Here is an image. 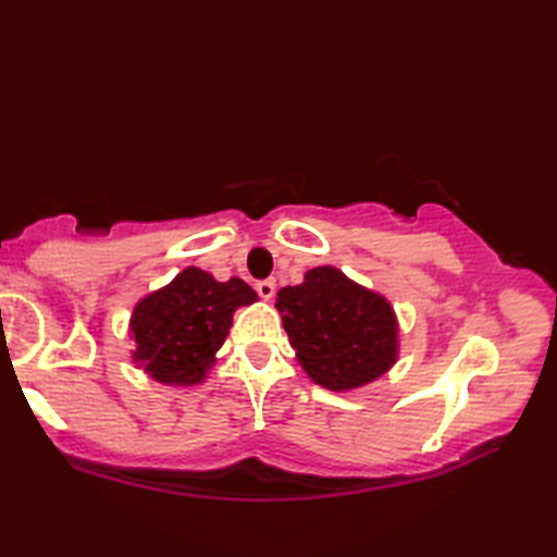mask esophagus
I'll use <instances>...</instances> for the list:
<instances>
[{
  "mask_svg": "<svg viewBox=\"0 0 557 557\" xmlns=\"http://www.w3.org/2000/svg\"><path fill=\"white\" fill-rule=\"evenodd\" d=\"M256 292H258L260 297H263L265 301H270L272 297H275V282H272V280H263V282H258V285H256Z\"/></svg>",
  "mask_w": 557,
  "mask_h": 557,
  "instance_id": "obj_1",
  "label": "esophagus"
}]
</instances>
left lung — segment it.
I'll return each instance as SVG.
<instances>
[{
  "instance_id": "1",
  "label": "left lung",
  "mask_w": 557,
  "mask_h": 557,
  "mask_svg": "<svg viewBox=\"0 0 557 557\" xmlns=\"http://www.w3.org/2000/svg\"><path fill=\"white\" fill-rule=\"evenodd\" d=\"M275 309L301 369L333 393L369 385L397 361L393 306L333 265L309 270L297 287H282Z\"/></svg>"
}]
</instances>
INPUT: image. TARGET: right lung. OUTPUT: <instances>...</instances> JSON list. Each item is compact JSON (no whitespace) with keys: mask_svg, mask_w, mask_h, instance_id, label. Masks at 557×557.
<instances>
[{"mask_svg":"<svg viewBox=\"0 0 557 557\" xmlns=\"http://www.w3.org/2000/svg\"><path fill=\"white\" fill-rule=\"evenodd\" d=\"M258 301L244 280L218 282L210 272L186 268L168 287L148 294L134 309V363L164 385L203 383L230 335L234 311Z\"/></svg>","mask_w":557,"mask_h":557,"instance_id":"obj_1","label":"right lung"}]
</instances>
